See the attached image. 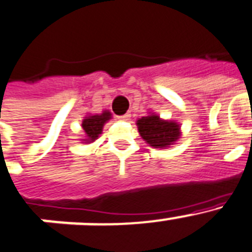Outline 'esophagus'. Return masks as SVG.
<instances>
[{
	"instance_id": "34e87169",
	"label": "esophagus",
	"mask_w": 252,
	"mask_h": 252,
	"mask_svg": "<svg viewBox=\"0 0 252 252\" xmlns=\"http://www.w3.org/2000/svg\"><path fill=\"white\" fill-rule=\"evenodd\" d=\"M129 117H130V114H128V113H126V114L121 115V117H118V118H119L121 121H129Z\"/></svg>"
}]
</instances>
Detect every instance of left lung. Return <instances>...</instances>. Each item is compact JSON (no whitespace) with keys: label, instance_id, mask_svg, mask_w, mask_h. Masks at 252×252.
<instances>
[{"label":"left lung","instance_id":"obj_1","mask_svg":"<svg viewBox=\"0 0 252 252\" xmlns=\"http://www.w3.org/2000/svg\"><path fill=\"white\" fill-rule=\"evenodd\" d=\"M142 138L154 148H164L180 138V126L174 122L162 121L158 115H147L137 121Z\"/></svg>","mask_w":252,"mask_h":252}]
</instances>
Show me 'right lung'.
<instances>
[{
	"instance_id": "1",
	"label": "right lung",
	"mask_w": 252,
	"mask_h": 252,
	"mask_svg": "<svg viewBox=\"0 0 252 252\" xmlns=\"http://www.w3.org/2000/svg\"><path fill=\"white\" fill-rule=\"evenodd\" d=\"M109 112H104L103 114H96L92 115V117H87L83 122V129L84 131L87 133V142H94L96 138L99 137V134L103 130V126L106 122L109 121L110 118Z\"/></svg>"
}]
</instances>
